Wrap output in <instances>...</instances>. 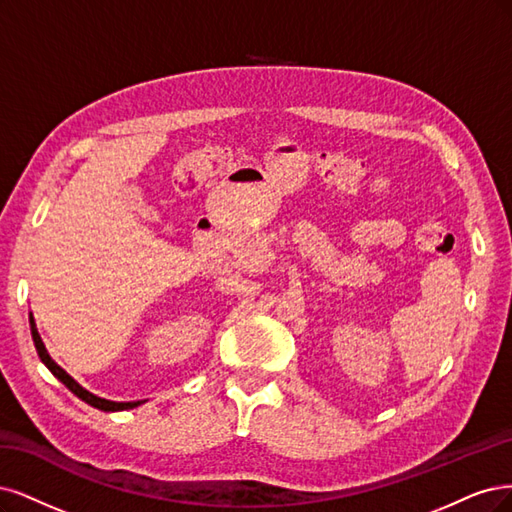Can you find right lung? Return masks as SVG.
Instances as JSON below:
<instances>
[{"mask_svg": "<svg viewBox=\"0 0 512 512\" xmlns=\"http://www.w3.org/2000/svg\"><path fill=\"white\" fill-rule=\"evenodd\" d=\"M29 325H31V338H34V344H36V351H38V355H40V359L44 361V366L51 370L59 381L68 387L74 395H78V398L82 400V402H87V404H91V406H95V408H100V410H106V412H112V410H127V408H136V406H140L142 402H110V400H104V398H97V395H93V393H89L87 389H82L74 378L65 372V370H61L55 361L51 359V355L46 353V346H44V342H42V338H40V334H38V329H36V323H34V317L29 315Z\"/></svg>", "mask_w": 512, "mask_h": 512, "instance_id": "obj_1", "label": "right lung"}]
</instances>
